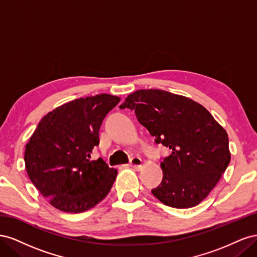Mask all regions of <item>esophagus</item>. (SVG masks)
I'll return each instance as SVG.
<instances>
[{"mask_svg":"<svg viewBox=\"0 0 257 257\" xmlns=\"http://www.w3.org/2000/svg\"><path fill=\"white\" fill-rule=\"evenodd\" d=\"M130 165L132 167H134L136 169H139L142 166H143V160L141 158L138 157H135V158H132L131 161H130Z\"/></svg>","mask_w":257,"mask_h":257,"instance_id":"esophagus-1","label":"esophagus"}]
</instances>
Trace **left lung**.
<instances>
[{
  "instance_id": "obj_1",
  "label": "left lung",
  "mask_w": 257,
  "mask_h": 257,
  "mask_svg": "<svg viewBox=\"0 0 257 257\" xmlns=\"http://www.w3.org/2000/svg\"><path fill=\"white\" fill-rule=\"evenodd\" d=\"M134 110L138 122L169 148L161 163L163 179L151 192L166 206L198 205L219 182L230 162L228 136L204 106L162 90H138L120 109Z\"/></svg>"
}]
</instances>
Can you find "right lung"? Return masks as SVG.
I'll use <instances>...</instances> for the list:
<instances>
[{
  "label": "right lung",
  "mask_w": 257,
  "mask_h": 257,
  "mask_svg": "<svg viewBox=\"0 0 257 257\" xmlns=\"http://www.w3.org/2000/svg\"><path fill=\"white\" fill-rule=\"evenodd\" d=\"M118 96L78 98L46 114L26 146L30 180L61 211L80 213L102 201L115 180L116 169L102 159L91 161L98 130Z\"/></svg>",
  "instance_id": "right-lung-1"
}]
</instances>
